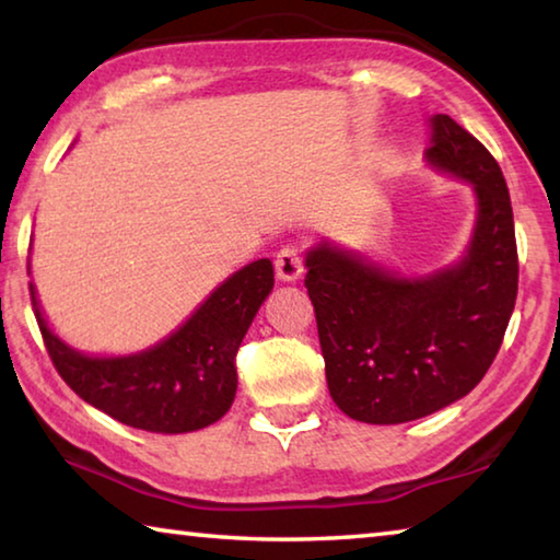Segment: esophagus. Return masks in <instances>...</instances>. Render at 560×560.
Returning a JSON list of instances; mask_svg holds the SVG:
<instances>
[{
  "label": "esophagus",
  "instance_id": "1",
  "mask_svg": "<svg viewBox=\"0 0 560 560\" xmlns=\"http://www.w3.org/2000/svg\"><path fill=\"white\" fill-rule=\"evenodd\" d=\"M273 267H277V277L281 281H299L303 277V259L293 246H287L277 254Z\"/></svg>",
  "mask_w": 560,
  "mask_h": 560
}]
</instances>
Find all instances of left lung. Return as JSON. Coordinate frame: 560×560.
<instances>
[{
    "label": "left lung",
    "instance_id": "1",
    "mask_svg": "<svg viewBox=\"0 0 560 560\" xmlns=\"http://www.w3.org/2000/svg\"><path fill=\"white\" fill-rule=\"evenodd\" d=\"M424 160L474 192L457 261L407 277L328 240L306 252L328 390L358 422H412L462 400L494 363L514 314V212L497 160L444 113L432 118Z\"/></svg>",
    "mask_w": 560,
    "mask_h": 560
}]
</instances>
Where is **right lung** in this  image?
Masks as SVG:
<instances>
[{
    "mask_svg": "<svg viewBox=\"0 0 560 560\" xmlns=\"http://www.w3.org/2000/svg\"><path fill=\"white\" fill-rule=\"evenodd\" d=\"M30 289L46 350L81 400L128 428L185 434L210 428L232 407L234 355L273 289V264L271 259L246 264L173 334L126 355H93L66 343L46 320L34 281Z\"/></svg>",
    "mask_w": 560,
    "mask_h": 560,
    "instance_id": "obj_1",
    "label": "right lung"
}]
</instances>
